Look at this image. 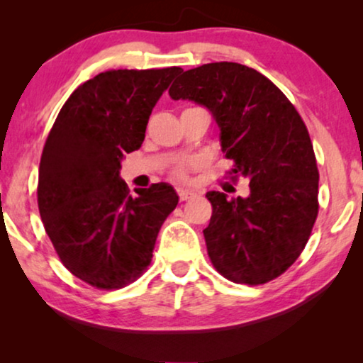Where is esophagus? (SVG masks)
<instances>
[{
	"label": "esophagus",
	"mask_w": 363,
	"mask_h": 363,
	"mask_svg": "<svg viewBox=\"0 0 363 363\" xmlns=\"http://www.w3.org/2000/svg\"><path fill=\"white\" fill-rule=\"evenodd\" d=\"M177 193H178V198H180V201H186L190 200V198L198 195L195 190H186V188H178Z\"/></svg>",
	"instance_id": "esophagus-1"
}]
</instances>
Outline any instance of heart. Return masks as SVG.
Wrapping results in <instances>:
<instances>
[{"label": "heart", "instance_id": "heart-1", "mask_svg": "<svg viewBox=\"0 0 363 363\" xmlns=\"http://www.w3.org/2000/svg\"><path fill=\"white\" fill-rule=\"evenodd\" d=\"M198 168L196 160H180L177 162L175 165L170 168V175L175 178V180L185 182L190 177V173Z\"/></svg>", "mask_w": 363, "mask_h": 363}]
</instances>
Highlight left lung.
I'll return each mask as SVG.
<instances>
[{
	"label": "left lung",
	"instance_id": "8db88e82",
	"mask_svg": "<svg viewBox=\"0 0 363 363\" xmlns=\"http://www.w3.org/2000/svg\"><path fill=\"white\" fill-rule=\"evenodd\" d=\"M172 99L208 107L221 128L230 178L246 177L250 196L208 191L210 225L203 230L211 264L236 284H266L289 269L319 215V170L304 121L276 84L238 62L185 71Z\"/></svg>",
	"mask_w": 363,
	"mask_h": 363
}]
</instances>
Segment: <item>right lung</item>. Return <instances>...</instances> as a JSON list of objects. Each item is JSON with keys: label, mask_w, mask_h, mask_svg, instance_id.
Wrapping results in <instances>:
<instances>
[{"label": "right lung", "mask_w": 363, "mask_h": 363, "mask_svg": "<svg viewBox=\"0 0 363 363\" xmlns=\"http://www.w3.org/2000/svg\"><path fill=\"white\" fill-rule=\"evenodd\" d=\"M180 67L112 69L71 94L44 142L38 208L69 272L102 291L137 281L152 262L158 231L178 205L153 183L132 196L118 178L125 153L145 138L152 108Z\"/></svg>", "instance_id": "add662e5"}]
</instances>
